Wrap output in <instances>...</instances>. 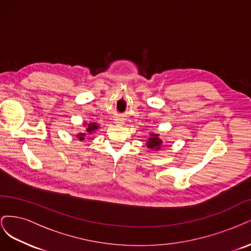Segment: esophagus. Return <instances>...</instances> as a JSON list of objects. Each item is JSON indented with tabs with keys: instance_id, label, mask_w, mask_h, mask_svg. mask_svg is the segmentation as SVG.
<instances>
[{
	"instance_id": "obj_1",
	"label": "esophagus",
	"mask_w": 251,
	"mask_h": 251,
	"mask_svg": "<svg viewBox=\"0 0 251 251\" xmlns=\"http://www.w3.org/2000/svg\"><path fill=\"white\" fill-rule=\"evenodd\" d=\"M115 124H117V125H123V124H125V119H124V118L117 117V118H115Z\"/></svg>"
}]
</instances>
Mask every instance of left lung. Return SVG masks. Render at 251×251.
<instances>
[{"label":"left lung","instance_id":"obj_1","mask_svg":"<svg viewBox=\"0 0 251 251\" xmlns=\"http://www.w3.org/2000/svg\"><path fill=\"white\" fill-rule=\"evenodd\" d=\"M162 141L160 140V138L158 137L157 134H151V138L149 139L148 143H147V147L150 149H159L161 146Z\"/></svg>","mask_w":251,"mask_h":251}]
</instances>
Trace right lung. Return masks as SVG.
I'll return each mask as SVG.
<instances>
[{
	"instance_id": "right-lung-1",
	"label": "right lung",
	"mask_w": 251,
	"mask_h": 251,
	"mask_svg": "<svg viewBox=\"0 0 251 251\" xmlns=\"http://www.w3.org/2000/svg\"><path fill=\"white\" fill-rule=\"evenodd\" d=\"M97 127H98V126H97L96 124H90V125H88L87 132H88V133H92V132H94V131L96 130ZM85 136H86L85 133H79V134L77 135V137H78L79 140H83V139H85Z\"/></svg>"
}]
</instances>
